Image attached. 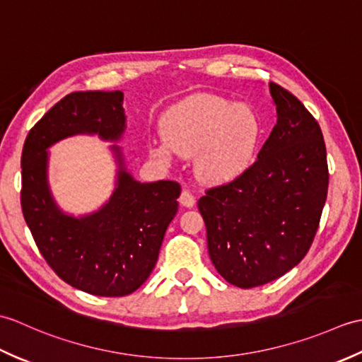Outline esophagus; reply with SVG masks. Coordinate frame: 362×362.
Segmentation results:
<instances>
[{"instance_id":"34e87169","label":"esophagus","mask_w":362,"mask_h":362,"mask_svg":"<svg viewBox=\"0 0 362 362\" xmlns=\"http://www.w3.org/2000/svg\"><path fill=\"white\" fill-rule=\"evenodd\" d=\"M179 202H180V205L187 206V209H193L194 204H196V199H194L193 194L189 193L188 189H183L180 197H179Z\"/></svg>"}]
</instances>
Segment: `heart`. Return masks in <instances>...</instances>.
I'll list each match as a JSON object with an SVG mask.
<instances>
[{
	"label": "heart",
	"mask_w": 362,
	"mask_h": 362,
	"mask_svg": "<svg viewBox=\"0 0 362 362\" xmlns=\"http://www.w3.org/2000/svg\"><path fill=\"white\" fill-rule=\"evenodd\" d=\"M163 138L149 144L151 153L163 163L175 152L194 156L199 179L228 183L240 179L257 158L263 124L249 104L232 103L218 95L201 93L183 99L161 121Z\"/></svg>",
	"instance_id": "1"
}]
</instances>
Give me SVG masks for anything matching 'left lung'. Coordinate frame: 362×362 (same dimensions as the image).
<instances>
[{
  "instance_id": "8db88e82",
  "label": "left lung",
  "mask_w": 362,
  "mask_h": 362,
  "mask_svg": "<svg viewBox=\"0 0 362 362\" xmlns=\"http://www.w3.org/2000/svg\"><path fill=\"white\" fill-rule=\"evenodd\" d=\"M276 124L240 179L199 199L211 263L238 288H255L303 259L327 201L324 135L298 99L269 83Z\"/></svg>"
}]
</instances>
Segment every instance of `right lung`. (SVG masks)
Listing matches in <instances>:
<instances>
[{
    "mask_svg": "<svg viewBox=\"0 0 362 362\" xmlns=\"http://www.w3.org/2000/svg\"><path fill=\"white\" fill-rule=\"evenodd\" d=\"M122 91H74L29 130L21 153V209L46 263L65 283L101 297L132 294L157 263L166 228L175 216L180 185L141 183L127 171L122 149L115 189L103 206L76 218L54 201L48 163L52 144L74 135L117 143L126 130Z\"/></svg>",
    "mask_w": 362,
    "mask_h": 362,
    "instance_id": "obj_1",
    "label": "right lung"
}]
</instances>
